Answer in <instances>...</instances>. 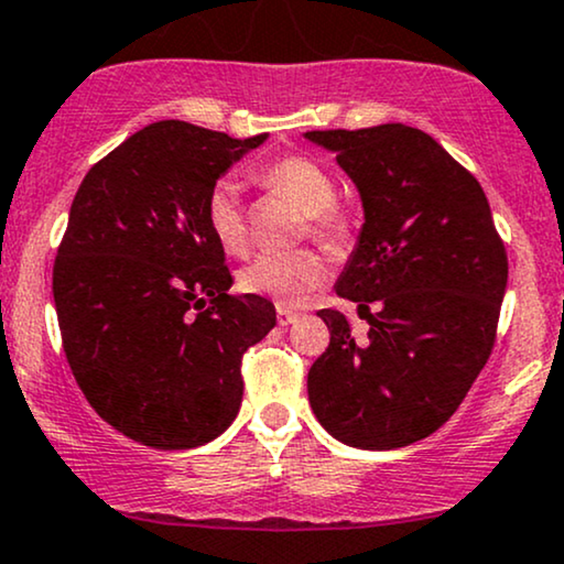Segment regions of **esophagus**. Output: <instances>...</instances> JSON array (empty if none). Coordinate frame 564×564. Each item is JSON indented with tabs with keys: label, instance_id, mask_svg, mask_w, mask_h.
Returning a JSON list of instances; mask_svg holds the SVG:
<instances>
[{
	"label": "esophagus",
	"instance_id": "1",
	"mask_svg": "<svg viewBox=\"0 0 564 564\" xmlns=\"http://www.w3.org/2000/svg\"><path fill=\"white\" fill-rule=\"evenodd\" d=\"M299 319V312L294 310H286V306H278V325H294Z\"/></svg>",
	"mask_w": 564,
	"mask_h": 564
}]
</instances>
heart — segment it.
I'll return each instance as SVG.
<instances>
[{
    "instance_id": "b5f03b06",
    "label": "heart",
    "mask_w": 564,
    "mask_h": 564,
    "mask_svg": "<svg viewBox=\"0 0 564 564\" xmlns=\"http://www.w3.org/2000/svg\"><path fill=\"white\" fill-rule=\"evenodd\" d=\"M262 187L286 195L310 216V229L327 245H340L348 234V220L335 210V182L325 166L304 155H286L258 171ZM205 224L226 254H239L247 245L245 210L239 187L231 180L218 182L205 199ZM327 262L310 249L299 252H268L241 268L239 286L254 296H265L278 306H304L327 281Z\"/></svg>"
}]
</instances>
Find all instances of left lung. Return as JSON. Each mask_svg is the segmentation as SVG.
Wrapping results in <instances>:
<instances>
[{
  "instance_id": "1",
  "label": "left lung",
  "mask_w": 564,
  "mask_h": 564,
  "mask_svg": "<svg viewBox=\"0 0 564 564\" xmlns=\"http://www.w3.org/2000/svg\"><path fill=\"white\" fill-rule=\"evenodd\" d=\"M304 138L359 189L365 224L335 294L369 323L356 340L344 312H317L330 346L306 375L310 405L344 445H411L453 416L487 365L508 254L481 184L426 132L380 124Z\"/></svg>"
}]
</instances>
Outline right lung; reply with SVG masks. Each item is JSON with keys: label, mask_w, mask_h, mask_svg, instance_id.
<instances>
[{"label": "right lung", "mask_w": 564, "mask_h": 564, "mask_svg": "<svg viewBox=\"0 0 564 564\" xmlns=\"http://www.w3.org/2000/svg\"><path fill=\"white\" fill-rule=\"evenodd\" d=\"M268 132L163 119L98 161L69 208L54 306L69 367L104 422L155 451H189L237 419L241 356L275 327L268 299L231 296L205 199Z\"/></svg>", "instance_id": "obj_1"}]
</instances>
